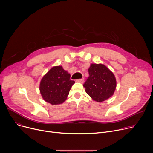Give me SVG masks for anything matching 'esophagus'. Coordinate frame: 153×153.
Listing matches in <instances>:
<instances>
[{
  "label": "esophagus",
  "mask_w": 153,
  "mask_h": 153,
  "mask_svg": "<svg viewBox=\"0 0 153 153\" xmlns=\"http://www.w3.org/2000/svg\"><path fill=\"white\" fill-rule=\"evenodd\" d=\"M77 82H81V83H83V82H84V79H83V78H82V79H77Z\"/></svg>",
  "instance_id": "obj_1"
}]
</instances>
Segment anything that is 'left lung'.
I'll return each mask as SVG.
<instances>
[{"mask_svg":"<svg viewBox=\"0 0 153 153\" xmlns=\"http://www.w3.org/2000/svg\"><path fill=\"white\" fill-rule=\"evenodd\" d=\"M84 84L85 92L95 101L102 102L113 95L117 86L114 74L102 64H91Z\"/></svg>","mask_w":153,"mask_h":153,"instance_id":"left-lung-1","label":"left lung"}]
</instances>
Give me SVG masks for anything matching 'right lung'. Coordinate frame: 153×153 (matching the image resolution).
<instances>
[{"instance_id": "add662e5", "label": "right lung", "mask_w": 153, "mask_h": 153, "mask_svg": "<svg viewBox=\"0 0 153 153\" xmlns=\"http://www.w3.org/2000/svg\"><path fill=\"white\" fill-rule=\"evenodd\" d=\"M61 66L53 67L43 76L39 84L43 99L51 105L62 103L67 99L71 87L75 82Z\"/></svg>"}]
</instances>
